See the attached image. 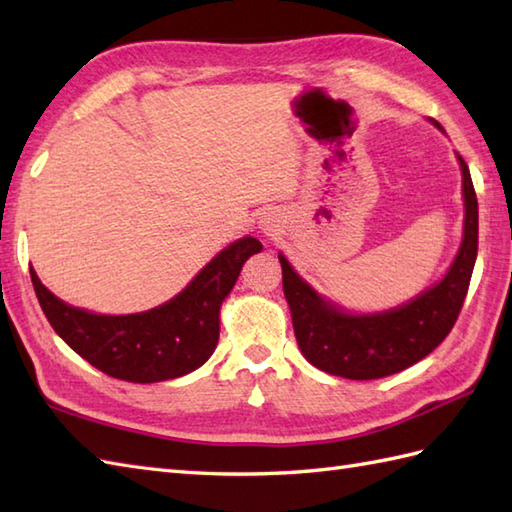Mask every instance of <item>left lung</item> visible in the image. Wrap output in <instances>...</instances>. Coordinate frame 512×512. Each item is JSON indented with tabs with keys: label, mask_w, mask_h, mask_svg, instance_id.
Wrapping results in <instances>:
<instances>
[{
	"label": "left lung",
	"mask_w": 512,
	"mask_h": 512,
	"mask_svg": "<svg viewBox=\"0 0 512 512\" xmlns=\"http://www.w3.org/2000/svg\"><path fill=\"white\" fill-rule=\"evenodd\" d=\"M458 160L466 206L460 253L447 277L407 306L369 317L343 314L328 306L279 255L292 328L301 354L314 367L352 380L383 378L422 361L447 339L458 321L477 257V198L469 167L462 156Z\"/></svg>",
	"instance_id": "obj_1"
}]
</instances>
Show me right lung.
<instances>
[{"label":"right lung","mask_w":512,"mask_h":512,"mask_svg":"<svg viewBox=\"0 0 512 512\" xmlns=\"http://www.w3.org/2000/svg\"><path fill=\"white\" fill-rule=\"evenodd\" d=\"M262 250L255 237L224 248L178 297L160 308L123 317H105L65 306L30 279L46 319L61 339L85 361L127 383H160L178 378L209 361L220 339V306L233 290L244 262Z\"/></svg>","instance_id":"add662e5"}]
</instances>
